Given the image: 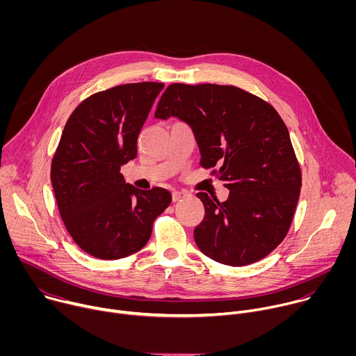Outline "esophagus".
Returning a JSON list of instances; mask_svg holds the SVG:
<instances>
[{
	"mask_svg": "<svg viewBox=\"0 0 356 356\" xmlns=\"http://www.w3.org/2000/svg\"><path fill=\"white\" fill-rule=\"evenodd\" d=\"M188 194L186 193V191H173V194H172V198H173V201L176 202V201H180V200H183V198H186Z\"/></svg>",
	"mask_w": 356,
	"mask_h": 356,
	"instance_id": "34e87169",
	"label": "esophagus"
}]
</instances>
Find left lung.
Returning a JSON list of instances; mask_svg holds the SVG:
<instances>
[{
    "instance_id": "8db88e82",
    "label": "left lung",
    "mask_w": 356,
    "mask_h": 356,
    "mask_svg": "<svg viewBox=\"0 0 356 356\" xmlns=\"http://www.w3.org/2000/svg\"><path fill=\"white\" fill-rule=\"evenodd\" d=\"M187 122L200 165L229 190L228 200L197 193L206 210L194 229L198 249L229 266L255 264L284 239L301 187L286 124L265 99L235 86L170 84L155 118Z\"/></svg>"
}]
</instances>
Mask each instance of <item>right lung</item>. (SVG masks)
<instances>
[{"mask_svg": "<svg viewBox=\"0 0 356 356\" xmlns=\"http://www.w3.org/2000/svg\"><path fill=\"white\" fill-rule=\"evenodd\" d=\"M163 87L143 81L95 92L65 125L50 180L67 232L94 258L121 259L142 249L170 204L166 188L139 190L120 173L136 158L139 132Z\"/></svg>", "mask_w": 356, "mask_h": 356, "instance_id": "obj_1", "label": "right lung"}]
</instances>
